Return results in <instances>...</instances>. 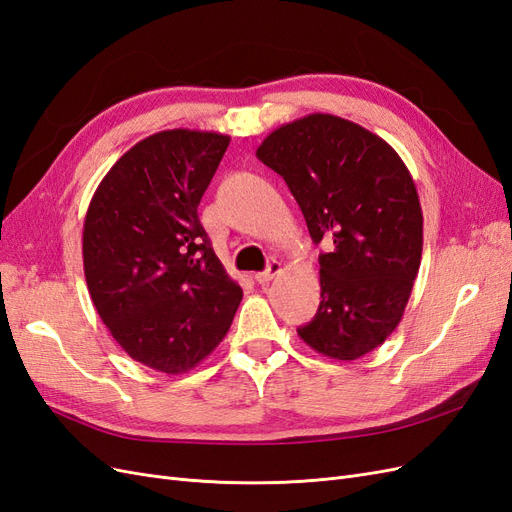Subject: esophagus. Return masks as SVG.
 <instances>
[{
	"mask_svg": "<svg viewBox=\"0 0 512 512\" xmlns=\"http://www.w3.org/2000/svg\"><path fill=\"white\" fill-rule=\"evenodd\" d=\"M282 271V265H280V262H269V267L265 269V271H260V273H256L254 275V280L258 282V284H267V282H271L273 280V277L277 275V273H280Z\"/></svg>",
	"mask_w": 512,
	"mask_h": 512,
	"instance_id": "obj_1",
	"label": "esophagus"
}]
</instances>
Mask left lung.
Instances as JSON below:
<instances>
[{"mask_svg":"<svg viewBox=\"0 0 512 512\" xmlns=\"http://www.w3.org/2000/svg\"><path fill=\"white\" fill-rule=\"evenodd\" d=\"M256 158L282 175L320 254V307L299 337L335 361L378 348L421 267L423 211L397 151L359 123L312 113L273 130Z\"/></svg>","mask_w":512,"mask_h":512,"instance_id":"obj_1","label":"left lung"}]
</instances>
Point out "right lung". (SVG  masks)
I'll return each mask as SVG.
<instances>
[{
	"mask_svg": "<svg viewBox=\"0 0 512 512\" xmlns=\"http://www.w3.org/2000/svg\"><path fill=\"white\" fill-rule=\"evenodd\" d=\"M228 143L185 128L143 138L104 175L85 215L96 312L128 356L168 376L218 348L243 299L196 211Z\"/></svg>",
	"mask_w": 512,
	"mask_h": 512,
	"instance_id": "obj_1",
	"label": "right lung"
}]
</instances>
